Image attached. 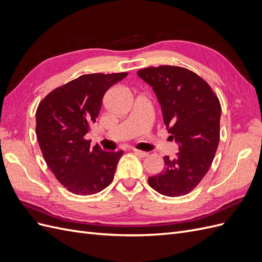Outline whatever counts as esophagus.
<instances>
[{"label": "esophagus", "mask_w": 262, "mask_h": 262, "mask_svg": "<svg viewBox=\"0 0 262 262\" xmlns=\"http://www.w3.org/2000/svg\"><path fill=\"white\" fill-rule=\"evenodd\" d=\"M133 152L136 153L138 156H141V157H145L148 155L147 152H144V150H141V149H138V148H133Z\"/></svg>", "instance_id": "esophagus-1"}]
</instances>
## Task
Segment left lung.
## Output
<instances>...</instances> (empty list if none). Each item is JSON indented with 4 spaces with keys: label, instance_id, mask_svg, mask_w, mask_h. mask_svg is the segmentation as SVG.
<instances>
[{
    "label": "left lung",
    "instance_id": "1",
    "mask_svg": "<svg viewBox=\"0 0 262 262\" xmlns=\"http://www.w3.org/2000/svg\"><path fill=\"white\" fill-rule=\"evenodd\" d=\"M138 75L153 87L166 128L179 144L176 156L164 157V170L148 177V185L164 195H185L199 185L215 156L220 100L203 78L185 68L150 67Z\"/></svg>",
    "mask_w": 262,
    "mask_h": 262
}]
</instances>
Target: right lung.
<instances>
[{"label":"right lung","mask_w":262,"mask_h":262,"mask_svg":"<svg viewBox=\"0 0 262 262\" xmlns=\"http://www.w3.org/2000/svg\"><path fill=\"white\" fill-rule=\"evenodd\" d=\"M128 73L81 75L53 90L36 112V136L53 175L70 192L95 194L114 179L123 150L91 147L85 134L96 122L105 93Z\"/></svg>","instance_id":"obj_1"}]
</instances>
